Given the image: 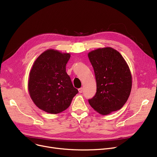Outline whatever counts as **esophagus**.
<instances>
[{
	"label": "esophagus",
	"instance_id": "obj_1",
	"mask_svg": "<svg viewBox=\"0 0 157 157\" xmlns=\"http://www.w3.org/2000/svg\"><path fill=\"white\" fill-rule=\"evenodd\" d=\"M78 91H79V93H82V92H83V88H79V89H78Z\"/></svg>",
	"mask_w": 157,
	"mask_h": 157
}]
</instances>
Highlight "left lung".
Listing matches in <instances>:
<instances>
[{
    "mask_svg": "<svg viewBox=\"0 0 157 157\" xmlns=\"http://www.w3.org/2000/svg\"><path fill=\"white\" fill-rule=\"evenodd\" d=\"M88 56L97 83V92L88 100L90 105L102 115L120 109L128 100L132 83L127 63L111 47L98 48Z\"/></svg>",
    "mask_w": 157,
    "mask_h": 157,
    "instance_id": "left-lung-1",
    "label": "left lung"
}]
</instances>
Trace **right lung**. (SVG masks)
I'll return each mask as SVG.
<instances>
[{
	"label": "right lung",
	"mask_w": 157,
	"mask_h": 157,
	"mask_svg": "<svg viewBox=\"0 0 157 157\" xmlns=\"http://www.w3.org/2000/svg\"><path fill=\"white\" fill-rule=\"evenodd\" d=\"M70 53L49 49L41 53L29 73L28 90L32 101L40 109L50 114L67 109L78 90L66 72Z\"/></svg>",
	"instance_id": "add662e5"
}]
</instances>
